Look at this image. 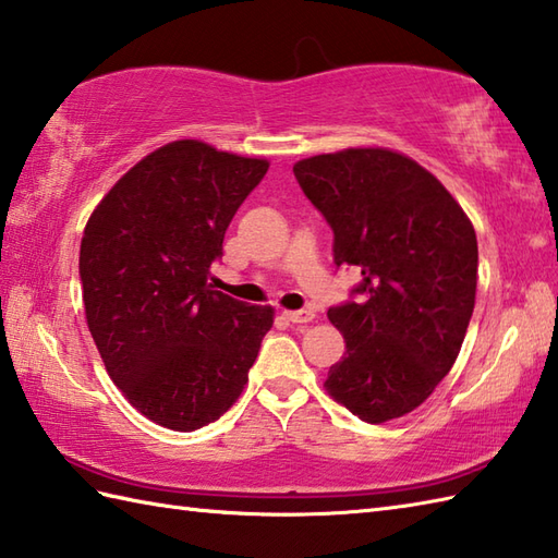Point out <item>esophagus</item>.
Listing matches in <instances>:
<instances>
[{
  "instance_id": "esophagus-1",
  "label": "esophagus",
  "mask_w": 558,
  "mask_h": 558,
  "mask_svg": "<svg viewBox=\"0 0 558 558\" xmlns=\"http://www.w3.org/2000/svg\"><path fill=\"white\" fill-rule=\"evenodd\" d=\"M286 314V318L288 322H292V324H310L312 318H314V312L312 310H298V312H282Z\"/></svg>"
}]
</instances>
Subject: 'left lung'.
Listing matches in <instances>:
<instances>
[{
	"mask_svg": "<svg viewBox=\"0 0 558 558\" xmlns=\"http://www.w3.org/2000/svg\"><path fill=\"white\" fill-rule=\"evenodd\" d=\"M357 266V302L330 306L345 354L326 390L369 424L420 408L453 366L477 292V234L446 186L388 148H348L292 168Z\"/></svg>",
	"mask_w": 558,
	"mask_h": 558,
	"instance_id": "left-lung-1",
	"label": "left lung"
}]
</instances>
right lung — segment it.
<instances>
[{
    "mask_svg": "<svg viewBox=\"0 0 558 558\" xmlns=\"http://www.w3.org/2000/svg\"><path fill=\"white\" fill-rule=\"evenodd\" d=\"M268 160L182 138L153 150L93 210L78 276L93 340L114 386L160 426L194 432L248 381L270 306L213 286L225 230Z\"/></svg>",
    "mask_w": 558,
    "mask_h": 558,
    "instance_id": "obj_1",
    "label": "right lung"
}]
</instances>
